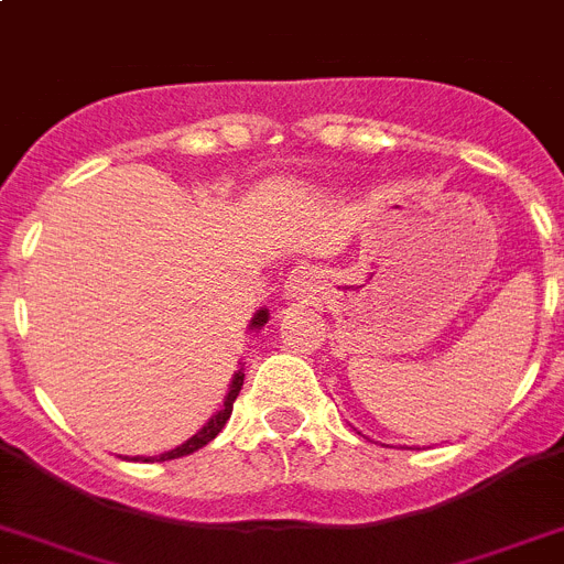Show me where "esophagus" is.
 I'll return each instance as SVG.
<instances>
[{"mask_svg": "<svg viewBox=\"0 0 564 564\" xmlns=\"http://www.w3.org/2000/svg\"><path fill=\"white\" fill-rule=\"evenodd\" d=\"M312 289H315V278H312V272H306V269H295V272L286 278V292L289 297H295V301L310 297Z\"/></svg>", "mask_w": 564, "mask_h": 564, "instance_id": "34e87169", "label": "esophagus"}]
</instances>
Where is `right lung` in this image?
Masks as SVG:
<instances>
[{
  "label": "right lung",
  "mask_w": 564,
  "mask_h": 564,
  "mask_svg": "<svg viewBox=\"0 0 564 564\" xmlns=\"http://www.w3.org/2000/svg\"><path fill=\"white\" fill-rule=\"evenodd\" d=\"M267 312H258V315H254V321H252V326H263V323H267ZM241 386H243V375L241 371H238V375L232 377V386H229V394H227V400H224V409L218 411V414H215L213 420H209L207 425H204V429L198 431V434H195V437H189L187 443L184 445H178V448H173V452H166V454H161V457H144V463H161V459H178V457H187V454H193V452H198V448H204V445L207 443H213L215 437H218V434H221V429L224 425H227V420H229V414H232V403H235V398H238V391H241Z\"/></svg>",
  "instance_id": "add662e5"
}]
</instances>
